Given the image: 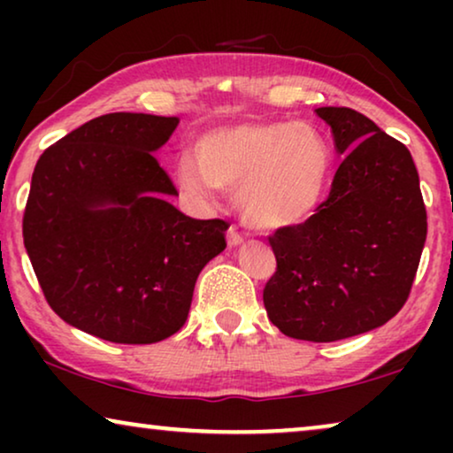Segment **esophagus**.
<instances>
[{
    "label": "esophagus",
    "mask_w": 453,
    "mask_h": 453,
    "mask_svg": "<svg viewBox=\"0 0 453 453\" xmlns=\"http://www.w3.org/2000/svg\"><path fill=\"white\" fill-rule=\"evenodd\" d=\"M226 243H228V247H237L243 243V234L237 231V226H231L226 231Z\"/></svg>",
    "instance_id": "34e87169"
}]
</instances>
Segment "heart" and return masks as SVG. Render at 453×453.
Returning <instances> with one entry per match:
<instances>
[{
    "label": "heart",
    "mask_w": 453,
    "mask_h": 453,
    "mask_svg": "<svg viewBox=\"0 0 453 453\" xmlns=\"http://www.w3.org/2000/svg\"><path fill=\"white\" fill-rule=\"evenodd\" d=\"M334 150L318 127L296 121H243L202 134L196 154L177 158L179 188L194 200L237 194L247 225L276 231L307 222L330 185Z\"/></svg>",
    "instance_id": "heart-1"
}]
</instances>
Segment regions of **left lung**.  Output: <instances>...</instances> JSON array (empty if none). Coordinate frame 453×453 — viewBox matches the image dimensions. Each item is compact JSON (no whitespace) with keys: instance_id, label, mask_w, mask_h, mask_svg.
Masks as SVG:
<instances>
[{"instance_id":"left-lung-1","label":"left lung","mask_w":453,"mask_h":453,"mask_svg":"<svg viewBox=\"0 0 453 453\" xmlns=\"http://www.w3.org/2000/svg\"><path fill=\"white\" fill-rule=\"evenodd\" d=\"M344 154L330 196L303 225L268 237L276 256L264 305L284 336L334 342L375 330L404 307L426 239L408 148L346 107L315 109Z\"/></svg>"}]
</instances>
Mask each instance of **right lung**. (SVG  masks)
I'll use <instances>...</instances> for the list:
<instances>
[{"label":"right lung","mask_w":453,"mask_h":453,"mask_svg":"<svg viewBox=\"0 0 453 453\" xmlns=\"http://www.w3.org/2000/svg\"><path fill=\"white\" fill-rule=\"evenodd\" d=\"M177 117L109 113L36 160L22 219L42 295L65 324L117 344H152L188 319L197 276L228 225L165 200L175 185L152 152Z\"/></svg>","instance_id":"obj_1"}]
</instances>
